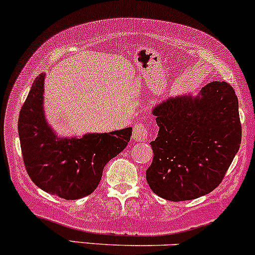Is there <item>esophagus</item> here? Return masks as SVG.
<instances>
[{
  "mask_svg": "<svg viewBox=\"0 0 255 255\" xmlns=\"http://www.w3.org/2000/svg\"><path fill=\"white\" fill-rule=\"evenodd\" d=\"M148 136V129L142 122H137L133 128V139L135 141H146Z\"/></svg>",
  "mask_w": 255,
  "mask_h": 255,
  "instance_id": "esophagus-1",
  "label": "esophagus"
}]
</instances>
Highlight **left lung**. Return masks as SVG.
<instances>
[{
	"instance_id": "obj_1",
	"label": "left lung",
	"mask_w": 255,
	"mask_h": 255,
	"mask_svg": "<svg viewBox=\"0 0 255 255\" xmlns=\"http://www.w3.org/2000/svg\"><path fill=\"white\" fill-rule=\"evenodd\" d=\"M159 127L146 171L149 188L172 202L189 201L220 185L240 148L241 124L234 89L211 82L197 96L171 97L153 109Z\"/></svg>"
}]
</instances>
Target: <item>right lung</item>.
Wrapping results in <instances>:
<instances>
[{"mask_svg": "<svg viewBox=\"0 0 255 255\" xmlns=\"http://www.w3.org/2000/svg\"><path fill=\"white\" fill-rule=\"evenodd\" d=\"M44 79L35 78L19 115L21 152L32 182L48 194L67 199L90 195L107 162L126 148L131 128L82 137H58L44 113Z\"/></svg>", "mask_w": 255, "mask_h": 255, "instance_id": "1", "label": "right lung"}]
</instances>
